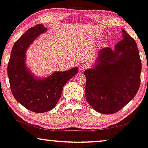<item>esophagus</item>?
Here are the masks:
<instances>
[{
    "label": "esophagus",
    "instance_id": "obj_1",
    "mask_svg": "<svg viewBox=\"0 0 148 148\" xmlns=\"http://www.w3.org/2000/svg\"><path fill=\"white\" fill-rule=\"evenodd\" d=\"M88 68H89L88 65H87V64H81V65H80L79 70L80 71V72H83V71L87 70Z\"/></svg>",
    "mask_w": 148,
    "mask_h": 148
}]
</instances>
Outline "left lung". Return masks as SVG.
<instances>
[{
  "instance_id": "obj_1",
  "label": "left lung",
  "mask_w": 148,
  "mask_h": 148,
  "mask_svg": "<svg viewBox=\"0 0 148 148\" xmlns=\"http://www.w3.org/2000/svg\"><path fill=\"white\" fill-rule=\"evenodd\" d=\"M123 40L115 50L104 48L98 52L95 68L85 70V97L95 111L113 114L134 98L141 83V61L137 45L121 29Z\"/></svg>"
}]
</instances>
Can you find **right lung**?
Instances as JSON below:
<instances>
[{"label": "right lung", "instance_id": "obj_1", "mask_svg": "<svg viewBox=\"0 0 148 148\" xmlns=\"http://www.w3.org/2000/svg\"><path fill=\"white\" fill-rule=\"evenodd\" d=\"M47 28L42 24L31 27L16 41L11 52L7 74L11 91L19 103L29 111L44 113L56 106L63 86L77 74L78 68L65 72H56L46 78L37 79L25 64L26 50Z\"/></svg>", "mask_w": 148, "mask_h": 148}]
</instances>
